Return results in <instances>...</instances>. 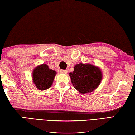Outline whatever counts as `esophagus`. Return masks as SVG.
<instances>
[{"label":"esophagus","mask_w":135,"mask_h":135,"mask_svg":"<svg viewBox=\"0 0 135 135\" xmlns=\"http://www.w3.org/2000/svg\"><path fill=\"white\" fill-rule=\"evenodd\" d=\"M60 72L61 74H66L68 73V71L66 70H61Z\"/></svg>","instance_id":"obj_1"}]
</instances>
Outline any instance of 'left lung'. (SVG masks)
I'll list each match as a JSON object with an SVG mask.
<instances>
[{
    "label": "left lung",
    "mask_w": 135,
    "mask_h": 135,
    "mask_svg": "<svg viewBox=\"0 0 135 135\" xmlns=\"http://www.w3.org/2000/svg\"><path fill=\"white\" fill-rule=\"evenodd\" d=\"M69 75L74 88L81 94L95 90L103 79L101 69L90 64H76Z\"/></svg>",
    "instance_id": "8db88e82"
}]
</instances>
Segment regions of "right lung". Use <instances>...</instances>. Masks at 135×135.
Returning a JSON list of instances; mask_svg holds the SVG:
<instances>
[{"label":"right lung","mask_w":135,"mask_h":135,"mask_svg":"<svg viewBox=\"0 0 135 135\" xmlns=\"http://www.w3.org/2000/svg\"><path fill=\"white\" fill-rule=\"evenodd\" d=\"M56 74V71L50 69L47 65H39L32 71V81L39 90H46L51 87Z\"/></svg>","instance_id":"right-lung-1"}]
</instances>
